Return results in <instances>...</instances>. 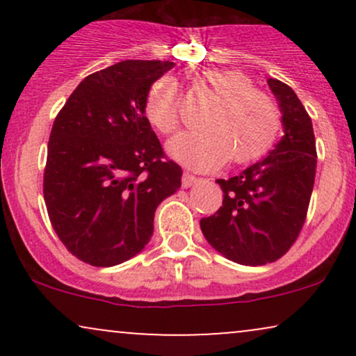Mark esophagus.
<instances>
[{"instance_id": "esophagus-1", "label": "esophagus", "mask_w": 356, "mask_h": 356, "mask_svg": "<svg viewBox=\"0 0 356 356\" xmlns=\"http://www.w3.org/2000/svg\"><path fill=\"white\" fill-rule=\"evenodd\" d=\"M197 181H199V179L194 177V175H192V174L184 172V175H182V187H184V189H187V187L194 186V184L197 182Z\"/></svg>"}]
</instances>
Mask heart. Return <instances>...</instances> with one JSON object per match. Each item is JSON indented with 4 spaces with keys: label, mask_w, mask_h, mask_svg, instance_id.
Wrapping results in <instances>:
<instances>
[{
    "label": "heart",
    "mask_w": 356,
    "mask_h": 356,
    "mask_svg": "<svg viewBox=\"0 0 356 356\" xmlns=\"http://www.w3.org/2000/svg\"><path fill=\"white\" fill-rule=\"evenodd\" d=\"M201 81L218 99L204 117V130L175 136L167 144V152L201 172L219 169L229 159L234 164H251L271 152L283 129L276 102L239 70H207ZM144 115L161 134L177 129V88L172 80L162 76L150 85Z\"/></svg>",
    "instance_id": "obj_1"
}]
</instances>
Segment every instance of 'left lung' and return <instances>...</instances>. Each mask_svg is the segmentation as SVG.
I'll use <instances>...</instances> for the list:
<instances>
[{
    "label": "left lung",
    "instance_id": "left-lung-1",
    "mask_svg": "<svg viewBox=\"0 0 356 356\" xmlns=\"http://www.w3.org/2000/svg\"><path fill=\"white\" fill-rule=\"evenodd\" d=\"M283 118L281 140L266 157L231 179H218L222 207L201 219L219 254L244 266L275 263L303 227L316 174L313 124L291 87L268 79Z\"/></svg>",
    "mask_w": 356,
    "mask_h": 356
}]
</instances>
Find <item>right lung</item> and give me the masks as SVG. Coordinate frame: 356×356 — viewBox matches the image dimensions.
I'll use <instances>...</instances> for the list:
<instances>
[{"mask_svg":"<svg viewBox=\"0 0 356 356\" xmlns=\"http://www.w3.org/2000/svg\"><path fill=\"white\" fill-rule=\"evenodd\" d=\"M172 61L125 60L73 90L53 122L43 195L51 226L83 263L110 268L147 246L157 206L181 187L144 115L150 85Z\"/></svg>","mask_w":356,"mask_h":356,"instance_id":"add662e5","label":"right lung"}]
</instances>
